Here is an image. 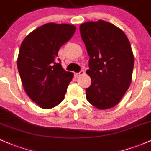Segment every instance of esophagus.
I'll use <instances>...</instances> for the list:
<instances>
[{
    "label": "esophagus",
    "mask_w": 151,
    "mask_h": 151,
    "mask_svg": "<svg viewBox=\"0 0 151 151\" xmlns=\"http://www.w3.org/2000/svg\"><path fill=\"white\" fill-rule=\"evenodd\" d=\"M84 74V70H81L79 72H78V73L74 74V76H75L76 77H79V76H80V75H82V74Z\"/></svg>",
    "instance_id": "esophagus-1"
}]
</instances>
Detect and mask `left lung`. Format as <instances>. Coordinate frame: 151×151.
I'll use <instances>...</instances> for the list:
<instances>
[{"instance_id":"left-lung-1","label":"left lung","mask_w":151,"mask_h":151,"mask_svg":"<svg viewBox=\"0 0 151 151\" xmlns=\"http://www.w3.org/2000/svg\"><path fill=\"white\" fill-rule=\"evenodd\" d=\"M81 37L90 57L86 73L91 84L86 89L87 101L100 110L121 101L132 79L134 58L123 30L99 20L80 25Z\"/></svg>"}]
</instances>
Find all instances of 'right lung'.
<instances>
[{
  "label": "right lung",
  "mask_w": 151,
  "mask_h": 151,
  "mask_svg": "<svg viewBox=\"0 0 151 151\" xmlns=\"http://www.w3.org/2000/svg\"><path fill=\"white\" fill-rule=\"evenodd\" d=\"M76 31L69 24H45L21 43L17 66L24 90L40 108L52 109L65 99L74 74L66 72L57 58L60 48Z\"/></svg>",
  "instance_id": "obj_1"
}]
</instances>
